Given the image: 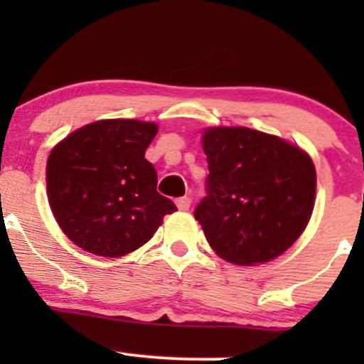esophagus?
Listing matches in <instances>:
<instances>
[{
	"instance_id": "obj_1",
	"label": "esophagus",
	"mask_w": 364,
	"mask_h": 364,
	"mask_svg": "<svg viewBox=\"0 0 364 364\" xmlns=\"http://www.w3.org/2000/svg\"><path fill=\"white\" fill-rule=\"evenodd\" d=\"M190 204H192L190 197H179V199L176 200V205H178L179 211H188Z\"/></svg>"
}]
</instances>
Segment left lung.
<instances>
[{
  "label": "left lung",
  "mask_w": 364,
  "mask_h": 364,
  "mask_svg": "<svg viewBox=\"0 0 364 364\" xmlns=\"http://www.w3.org/2000/svg\"><path fill=\"white\" fill-rule=\"evenodd\" d=\"M208 196L196 208L209 247L240 266L267 262L296 243L315 204V165L277 135L245 127L203 135Z\"/></svg>",
  "instance_id": "obj_1"
}]
</instances>
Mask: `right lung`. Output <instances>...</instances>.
Here are the masks:
<instances>
[{
  "instance_id": "right-lung-1",
  "label": "right lung",
  "mask_w": 364,
  "mask_h": 364,
  "mask_svg": "<svg viewBox=\"0 0 364 364\" xmlns=\"http://www.w3.org/2000/svg\"><path fill=\"white\" fill-rule=\"evenodd\" d=\"M159 127L102 119L79 128L47 160V197L61 230L82 250L123 257L148 243L171 199L156 192V171L144 153Z\"/></svg>"
}]
</instances>
